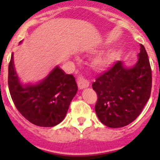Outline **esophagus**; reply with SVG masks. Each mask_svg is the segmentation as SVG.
<instances>
[{
  "instance_id": "34e87169",
  "label": "esophagus",
  "mask_w": 160,
  "mask_h": 160,
  "mask_svg": "<svg viewBox=\"0 0 160 160\" xmlns=\"http://www.w3.org/2000/svg\"><path fill=\"white\" fill-rule=\"evenodd\" d=\"M77 82H78V87L80 90L83 88H86V87H89V82H87V80L84 78L82 76H79L77 78Z\"/></svg>"
}]
</instances>
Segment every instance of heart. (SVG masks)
Here are the masks:
<instances>
[{"instance_id":"heart-1","label":"heart","mask_w":160,"mask_h":160,"mask_svg":"<svg viewBox=\"0 0 160 160\" xmlns=\"http://www.w3.org/2000/svg\"><path fill=\"white\" fill-rule=\"evenodd\" d=\"M118 52L114 50V49H112V50H110L104 54L98 56L94 60V65L97 68L103 69V68L111 66L113 62H114L118 59Z\"/></svg>"}]
</instances>
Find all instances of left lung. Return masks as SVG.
I'll list each match as a JSON object with an SVG mask.
<instances>
[{
	"instance_id": "1",
	"label": "left lung",
	"mask_w": 160,
	"mask_h": 160,
	"mask_svg": "<svg viewBox=\"0 0 160 160\" xmlns=\"http://www.w3.org/2000/svg\"><path fill=\"white\" fill-rule=\"evenodd\" d=\"M138 56V62L134 67H124L122 62L118 61L93 82L98 95L96 114L109 128H122L132 122L149 99L152 69L142 44Z\"/></svg>"
}]
</instances>
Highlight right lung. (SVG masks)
<instances>
[{
	"label": "right lung",
	"instance_id": "1",
	"mask_svg": "<svg viewBox=\"0 0 160 160\" xmlns=\"http://www.w3.org/2000/svg\"><path fill=\"white\" fill-rule=\"evenodd\" d=\"M8 84L14 105L22 116L40 127H54L66 116L78 91L75 78L57 66L42 82L23 87L14 69L13 56L8 64Z\"/></svg>",
	"mask_w": 160,
	"mask_h": 160
}]
</instances>
